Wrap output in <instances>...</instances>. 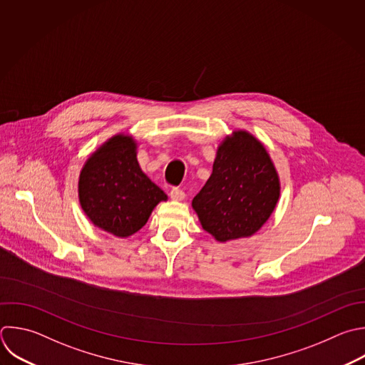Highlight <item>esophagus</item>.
Segmentation results:
<instances>
[{"label": "esophagus", "instance_id": "esophagus-1", "mask_svg": "<svg viewBox=\"0 0 365 365\" xmlns=\"http://www.w3.org/2000/svg\"><path fill=\"white\" fill-rule=\"evenodd\" d=\"M170 197L173 201H182L185 198V192L180 188H173L170 192Z\"/></svg>", "mask_w": 365, "mask_h": 365}]
</instances>
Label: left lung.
I'll list each match as a JSON object with an SVG mask.
<instances>
[{
    "label": "left lung",
    "mask_w": 365,
    "mask_h": 365,
    "mask_svg": "<svg viewBox=\"0 0 365 365\" xmlns=\"http://www.w3.org/2000/svg\"><path fill=\"white\" fill-rule=\"evenodd\" d=\"M279 194V177L265 145L251 133L234 130L218 144L212 173L192 208L202 228L227 242L258 232Z\"/></svg>",
    "instance_id": "8db88e82"
}]
</instances>
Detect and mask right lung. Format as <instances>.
I'll return each mask as SVG.
<instances>
[{
  "mask_svg": "<svg viewBox=\"0 0 365 365\" xmlns=\"http://www.w3.org/2000/svg\"><path fill=\"white\" fill-rule=\"evenodd\" d=\"M138 143L118 133L103 143L86 161L78 177V201L100 230L128 238L148 221L167 194L141 170Z\"/></svg>",
  "mask_w": 365,
  "mask_h": 365,
  "instance_id": "obj_1",
  "label": "right lung"
}]
</instances>
